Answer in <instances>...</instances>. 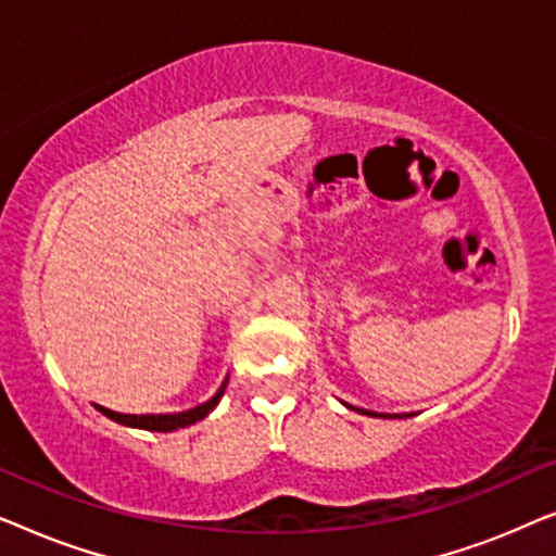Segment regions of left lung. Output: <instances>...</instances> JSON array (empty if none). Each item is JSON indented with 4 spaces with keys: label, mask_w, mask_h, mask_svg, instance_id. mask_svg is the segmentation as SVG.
I'll use <instances>...</instances> for the list:
<instances>
[{
    "label": "left lung",
    "mask_w": 556,
    "mask_h": 556,
    "mask_svg": "<svg viewBox=\"0 0 556 556\" xmlns=\"http://www.w3.org/2000/svg\"><path fill=\"white\" fill-rule=\"evenodd\" d=\"M346 405V402H344ZM349 409H356V413H362V415H367V417H409V415H384V413H371V409H362V407H352V405H346Z\"/></svg>",
    "instance_id": "8db88e82"
}]
</instances>
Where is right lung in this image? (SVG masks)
Here are the masks:
<instances>
[{"label":"right lung","mask_w":556,"mask_h":556,"mask_svg":"<svg viewBox=\"0 0 556 556\" xmlns=\"http://www.w3.org/2000/svg\"><path fill=\"white\" fill-rule=\"evenodd\" d=\"M230 379V377H227ZM227 379L223 384H219V390L212 394L207 402H202V405H197L192 409H185V413H169V415H124V413H113L109 407H98V413H103L105 417H111L113 422L118 425H126V428H139V430H149V432H172V430H179V428H189V425L200 422L207 417L212 409L217 407V402L223 400L225 394V387H227Z\"/></svg>","instance_id":"obj_1"}]
</instances>
